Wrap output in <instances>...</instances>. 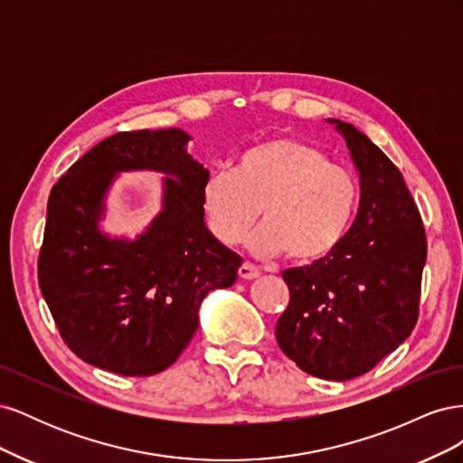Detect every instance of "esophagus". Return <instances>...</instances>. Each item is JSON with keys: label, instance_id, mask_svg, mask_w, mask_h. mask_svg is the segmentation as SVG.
<instances>
[{"label": "esophagus", "instance_id": "obj_1", "mask_svg": "<svg viewBox=\"0 0 463 463\" xmlns=\"http://www.w3.org/2000/svg\"><path fill=\"white\" fill-rule=\"evenodd\" d=\"M259 276H260V270L257 269L255 264L243 262V264L240 266V278H243V279H253V278H259Z\"/></svg>", "mask_w": 463, "mask_h": 463}]
</instances>
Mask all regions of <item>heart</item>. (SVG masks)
<instances>
[{
    "instance_id": "obj_1",
    "label": "heart",
    "mask_w": 463,
    "mask_h": 463,
    "mask_svg": "<svg viewBox=\"0 0 463 463\" xmlns=\"http://www.w3.org/2000/svg\"><path fill=\"white\" fill-rule=\"evenodd\" d=\"M359 203L354 174L320 148L296 137H274L240 154L235 170L213 172L201 206L208 230L222 245L243 240L262 210L250 247L313 264L332 255L352 228Z\"/></svg>"
}]
</instances>
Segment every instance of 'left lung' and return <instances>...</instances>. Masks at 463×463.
Returning <instances> with one entry per match:
<instances>
[{"label": "left lung", "instance_id": "1", "mask_svg": "<svg viewBox=\"0 0 463 463\" xmlns=\"http://www.w3.org/2000/svg\"><path fill=\"white\" fill-rule=\"evenodd\" d=\"M328 121L344 135L359 172V210L332 255L282 272L289 303L276 340L301 371L349 381L369 373L415 328L427 235L398 167L352 123Z\"/></svg>", "mask_w": 463, "mask_h": 463}]
</instances>
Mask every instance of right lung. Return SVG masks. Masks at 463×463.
I'll use <instances>...</instances> for the list:
<instances>
[{"mask_svg": "<svg viewBox=\"0 0 463 463\" xmlns=\"http://www.w3.org/2000/svg\"><path fill=\"white\" fill-rule=\"evenodd\" d=\"M181 129L123 131L92 146L48 199L38 284L63 342L123 376H150L175 363L199 326L208 291L230 288L241 257L210 233L201 206L208 170ZM156 169L165 210L135 242L97 230L118 171Z\"/></svg>", "mask_w": 463, "mask_h": 463, "instance_id": "right-lung-1", "label": "right lung"}]
</instances>
